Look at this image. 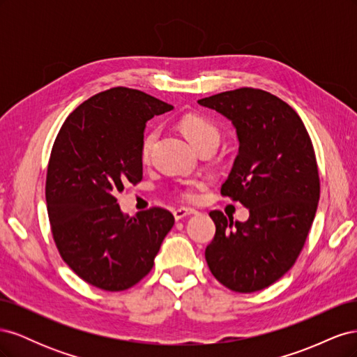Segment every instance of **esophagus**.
<instances>
[{
  "mask_svg": "<svg viewBox=\"0 0 357 357\" xmlns=\"http://www.w3.org/2000/svg\"><path fill=\"white\" fill-rule=\"evenodd\" d=\"M198 211L197 210H193V208H185V207H181V208H177V210H174V219L176 220H180V219H183V218H186V215H190V214H197Z\"/></svg>",
  "mask_w": 357,
  "mask_h": 357,
  "instance_id": "34e87169",
  "label": "esophagus"
}]
</instances>
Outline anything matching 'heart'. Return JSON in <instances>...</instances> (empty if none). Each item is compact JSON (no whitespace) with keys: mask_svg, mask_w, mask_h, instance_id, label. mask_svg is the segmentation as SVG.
<instances>
[{"mask_svg":"<svg viewBox=\"0 0 357 357\" xmlns=\"http://www.w3.org/2000/svg\"><path fill=\"white\" fill-rule=\"evenodd\" d=\"M178 123H180L181 131L185 132V135L190 139V143L198 150L208 146L218 147V144L220 143V129L208 117L197 114V113H188L180 117ZM159 134L160 131L158 126L149 128L144 132L142 138V146H139V153H142L143 160H147L150 156H152L153 149L159 139ZM180 198L188 202L197 201L198 198L197 190L193 188H185L183 190H180Z\"/></svg>","mask_w":357,"mask_h":357,"instance_id":"obj_1","label":"heart"}]
</instances>
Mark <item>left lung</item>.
I'll list each match as a JSON object with an SVG mask.
<instances>
[{
  "label": "left lung",
  "mask_w": 357,
  "mask_h": 357,
  "mask_svg": "<svg viewBox=\"0 0 357 357\" xmlns=\"http://www.w3.org/2000/svg\"><path fill=\"white\" fill-rule=\"evenodd\" d=\"M232 121L240 150L220 193L250 210L247 222L210 211L211 274L252 294L282 278L305 244L320 198L314 147L298 113L269 92L240 88L198 101Z\"/></svg>",
  "instance_id": "left-lung-1"
}]
</instances>
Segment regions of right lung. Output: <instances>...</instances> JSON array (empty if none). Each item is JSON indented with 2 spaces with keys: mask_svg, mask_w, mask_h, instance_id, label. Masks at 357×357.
Masks as SVG:
<instances>
[{
  "mask_svg": "<svg viewBox=\"0 0 357 357\" xmlns=\"http://www.w3.org/2000/svg\"><path fill=\"white\" fill-rule=\"evenodd\" d=\"M169 110L152 95L119 86L82 102L53 143L46 176L53 241L63 262L95 287L135 286L174 225L160 207L128 218L116 198L128 183L143 180L146 122Z\"/></svg>",
  "mask_w": 357,
  "mask_h": 357,
  "instance_id": "right-lung-1",
  "label": "right lung"
}]
</instances>
